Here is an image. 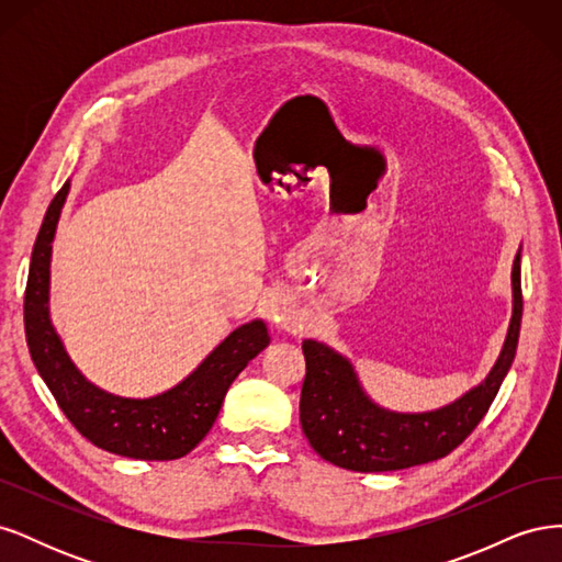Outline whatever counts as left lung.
<instances>
[{
  "label": "left lung",
  "instance_id": "1",
  "mask_svg": "<svg viewBox=\"0 0 562 562\" xmlns=\"http://www.w3.org/2000/svg\"><path fill=\"white\" fill-rule=\"evenodd\" d=\"M522 318L520 252L514 262V316L506 342L487 380L436 413L401 415L372 403L345 356L304 339L300 424L310 446L326 462L349 471H398L436 462L462 446L479 427L514 363Z\"/></svg>",
  "mask_w": 562,
  "mask_h": 562
}]
</instances>
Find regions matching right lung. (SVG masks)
Returning <instances> with one entry per match:
<instances>
[{
  "mask_svg": "<svg viewBox=\"0 0 562 562\" xmlns=\"http://www.w3.org/2000/svg\"><path fill=\"white\" fill-rule=\"evenodd\" d=\"M70 182L50 201L32 248L25 288V337L42 380L72 427L100 450L145 462H168L192 452L223 407L236 375L267 345L262 321L236 328L190 378L161 396L135 401L105 394L79 375L48 321V265L60 209Z\"/></svg>",
  "mask_w": 562,
  "mask_h": 562,
  "instance_id": "1",
  "label": "right lung"
}]
</instances>
